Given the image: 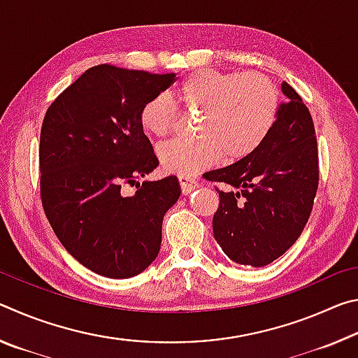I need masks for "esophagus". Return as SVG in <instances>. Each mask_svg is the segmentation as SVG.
<instances>
[{
	"mask_svg": "<svg viewBox=\"0 0 358 358\" xmlns=\"http://www.w3.org/2000/svg\"><path fill=\"white\" fill-rule=\"evenodd\" d=\"M178 181H180L183 196H187V194H191L194 189H197L199 187V181L192 177H178Z\"/></svg>",
	"mask_w": 358,
	"mask_h": 358,
	"instance_id": "esophagus-1",
	"label": "esophagus"
}]
</instances>
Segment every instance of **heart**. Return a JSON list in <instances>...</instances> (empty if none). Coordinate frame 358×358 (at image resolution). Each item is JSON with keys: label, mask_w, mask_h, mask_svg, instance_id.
Segmentation results:
<instances>
[{"label": "heart", "mask_w": 358, "mask_h": 358, "mask_svg": "<svg viewBox=\"0 0 358 358\" xmlns=\"http://www.w3.org/2000/svg\"><path fill=\"white\" fill-rule=\"evenodd\" d=\"M186 112L202 115L199 141H173L159 150L161 166L169 173L192 177L221 161H238L256 151L273 129L280 113V92L262 74H238L201 69L183 78L171 94ZM166 96H155L141 108L142 129L164 138L177 112Z\"/></svg>", "instance_id": "1"}]
</instances>
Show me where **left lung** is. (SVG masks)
Wrapping results in <instances>:
<instances>
[{
  "label": "left lung",
  "mask_w": 358,
  "mask_h": 358,
  "mask_svg": "<svg viewBox=\"0 0 358 358\" xmlns=\"http://www.w3.org/2000/svg\"><path fill=\"white\" fill-rule=\"evenodd\" d=\"M273 129L262 145L205 178L226 183L213 216V235L229 259L264 266L282 256L305 229L319 183L317 142L311 113L289 83H281Z\"/></svg>",
  "instance_id": "1"
}]
</instances>
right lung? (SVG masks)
<instances>
[{"instance_id": "1", "label": "right lung", "mask_w": 358, "mask_h": 358, "mask_svg": "<svg viewBox=\"0 0 358 358\" xmlns=\"http://www.w3.org/2000/svg\"><path fill=\"white\" fill-rule=\"evenodd\" d=\"M175 80L115 66L90 68L52 102L41 129L42 207L72 257L94 273L126 280L161 248L166 211L178 201L177 177L134 184L157 167L141 126L142 106Z\"/></svg>"}]
</instances>
